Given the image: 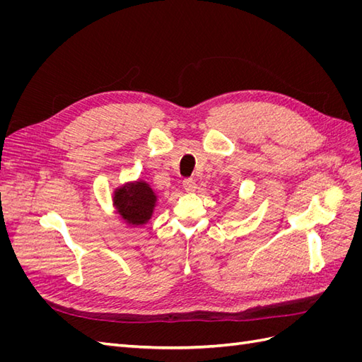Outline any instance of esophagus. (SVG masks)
<instances>
[{
    "label": "esophagus",
    "mask_w": 362,
    "mask_h": 362,
    "mask_svg": "<svg viewBox=\"0 0 362 362\" xmlns=\"http://www.w3.org/2000/svg\"><path fill=\"white\" fill-rule=\"evenodd\" d=\"M182 187H184V190L187 192V193H193V192L196 190V182H194V180H192V178L184 180V181H182Z\"/></svg>",
    "instance_id": "1"
}]
</instances>
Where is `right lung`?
<instances>
[{
  "label": "right lung",
  "mask_w": 362,
  "mask_h": 362,
  "mask_svg": "<svg viewBox=\"0 0 362 362\" xmlns=\"http://www.w3.org/2000/svg\"><path fill=\"white\" fill-rule=\"evenodd\" d=\"M116 214L128 226H145L154 216L158 194L145 180L127 181L112 194Z\"/></svg>",
  "instance_id": "add662e5"
}]
</instances>
